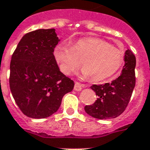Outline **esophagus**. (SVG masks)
<instances>
[{
  "label": "esophagus",
  "instance_id": "34e87169",
  "mask_svg": "<svg viewBox=\"0 0 150 150\" xmlns=\"http://www.w3.org/2000/svg\"><path fill=\"white\" fill-rule=\"evenodd\" d=\"M86 86H87L85 85V84H80L79 83H78V82H76L75 83V86H74V90L76 91H79L82 90L83 87H86Z\"/></svg>",
  "mask_w": 150,
  "mask_h": 150
}]
</instances>
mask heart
Masks as SVG:
<instances>
[{
	"label": "heart",
	"instance_id": "1",
	"mask_svg": "<svg viewBox=\"0 0 150 150\" xmlns=\"http://www.w3.org/2000/svg\"><path fill=\"white\" fill-rule=\"evenodd\" d=\"M54 56L64 75L76 71L83 62V76H91L92 81L99 82L111 77L120 69L125 55L122 50L102 39L85 37L75 41L73 46L67 42L59 43L54 48Z\"/></svg>",
	"mask_w": 150,
	"mask_h": 150
}]
</instances>
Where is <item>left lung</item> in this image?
Instances as JSON below:
<instances>
[{
	"label": "left lung",
	"instance_id": "8db88e82",
	"mask_svg": "<svg viewBox=\"0 0 150 150\" xmlns=\"http://www.w3.org/2000/svg\"><path fill=\"white\" fill-rule=\"evenodd\" d=\"M125 64L121 75L110 83L91 86L97 100L84 110L87 115L98 119H110L119 116L126 110L135 86L136 57L129 49L125 52Z\"/></svg>",
	"mask_w": 150,
	"mask_h": 150
}]
</instances>
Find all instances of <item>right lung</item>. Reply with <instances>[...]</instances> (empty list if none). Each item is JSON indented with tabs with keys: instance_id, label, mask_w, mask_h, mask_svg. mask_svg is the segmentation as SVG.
<instances>
[{
	"instance_id": "right-lung-1",
	"label": "right lung",
	"mask_w": 150,
	"mask_h": 150,
	"mask_svg": "<svg viewBox=\"0 0 150 150\" xmlns=\"http://www.w3.org/2000/svg\"><path fill=\"white\" fill-rule=\"evenodd\" d=\"M54 28L37 29L25 34L12 56L9 86L23 114L45 118L58 110L64 95L74 82L59 68L54 48L59 42Z\"/></svg>"
}]
</instances>
